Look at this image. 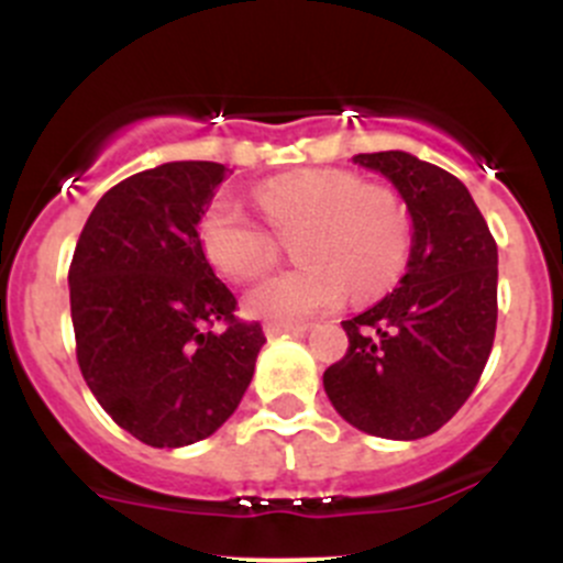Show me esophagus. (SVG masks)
I'll return each mask as SVG.
<instances>
[{"label":"esophagus","mask_w":563,"mask_h":563,"mask_svg":"<svg viewBox=\"0 0 563 563\" xmlns=\"http://www.w3.org/2000/svg\"><path fill=\"white\" fill-rule=\"evenodd\" d=\"M308 329V323H288V321H269L264 327L266 338H280V334H299Z\"/></svg>","instance_id":"34e87169"}]
</instances>
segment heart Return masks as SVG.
Listing matches in <instances>:
<instances>
[{"instance_id":"1","label":"heart","mask_w":563,"mask_h":563,"mask_svg":"<svg viewBox=\"0 0 563 563\" xmlns=\"http://www.w3.org/2000/svg\"><path fill=\"white\" fill-rule=\"evenodd\" d=\"M266 220L294 234L302 264L258 283L245 297L250 316L299 321L334 308L345 291L371 299L395 286L408 258V212L387 187L349 172H305L258 190ZM198 245L231 280H253L275 261V240L229 196H214L198 220Z\"/></svg>"}]
</instances>
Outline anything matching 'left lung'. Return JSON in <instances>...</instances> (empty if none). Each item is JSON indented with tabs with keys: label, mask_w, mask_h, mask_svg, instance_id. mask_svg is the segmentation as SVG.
<instances>
[{
	"label": "left lung",
	"mask_w": 563,
	"mask_h": 563,
	"mask_svg": "<svg viewBox=\"0 0 563 563\" xmlns=\"http://www.w3.org/2000/svg\"><path fill=\"white\" fill-rule=\"evenodd\" d=\"M411 214L400 286L343 321L349 351L323 373L334 411L362 433L417 441L450 422L496 338L498 247L468 187L408 152L356 155Z\"/></svg>",
	"instance_id": "1"
}]
</instances>
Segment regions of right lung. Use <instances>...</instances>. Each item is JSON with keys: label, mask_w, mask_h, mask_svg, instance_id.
<instances>
[{"label": "right lung", "mask_w": 563, "mask_h": 563, "mask_svg": "<svg viewBox=\"0 0 563 563\" xmlns=\"http://www.w3.org/2000/svg\"><path fill=\"white\" fill-rule=\"evenodd\" d=\"M223 179L209 161L128 176L92 209L67 275L84 382L119 428L157 450L209 439L266 343L258 321H236L234 294L198 245Z\"/></svg>", "instance_id": "1"}]
</instances>
